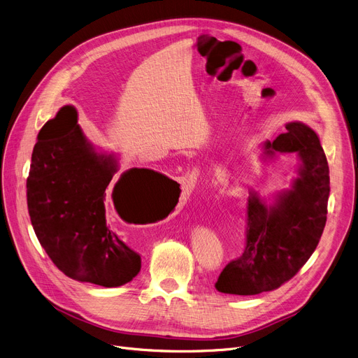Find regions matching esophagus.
Masks as SVG:
<instances>
[{"mask_svg": "<svg viewBox=\"0 0 358 358\" xmlns=\"http://www.w3.org/2000/svg\"><path fill=\"white\" fill-rule=\"evenodd\" d=\"M192 178H194L192 175H189V173H187V176H186V180H187V182H185L183 185L189 183V187H191V185H192V182H194V180H192ZM186 191H187V185H186Z\"/></svg>", "mask_w": 358, "mask_h": 358, "instance_id": "1", "label": "esophagus"}]
</instances>
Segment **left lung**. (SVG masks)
<instances>
[{
    "mask_svg": "<svg viewBox=\"0 0 358 358\" xmlns=\"http://www.w3.org/2000/svg\"><path fill=\"white\" fill-rule=\"evenodd\" d=\"M286 133L270 143L266 153H293L302 160L299 178L275 205L257 194L250 196L245 215V247L229 262L215 283L231 295H259L289 282L317 248L328 214L329 167L320 138L303 122H289Z\"/></svg>",
    "mask_w": 358,
    "mask_h": 358,
    "instance_id": "left-lung-1",
    "label": "left lung"
}]
</instances>
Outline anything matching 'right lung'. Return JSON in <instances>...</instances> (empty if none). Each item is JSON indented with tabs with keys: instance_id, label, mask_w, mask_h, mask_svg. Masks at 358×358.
I'll return each instance as SVG.
<instances>
[{
	"instance_id": "right-lung-1",
	"label": "right lung",
	"mask_w": 358,
	"mask_h": 358,
	"mask_svg": "<svg viewBox=\"0 0 358 358\" xmlns=\"http://www.w3.org/2000/svg\"><path fill=\"white\" fill-rule=\"evenodd\" d=\"M72 105L41 127L27 178V206L38 243L55 266L71 279L117 287L136 278L141 257L107 221V205L150 203L162 182L150 169H130L110 192L117 172L113 156L94 152L76 124ZM121 218H124L121 215Z\"/></svg>"
}]
</instances>
